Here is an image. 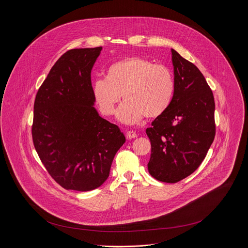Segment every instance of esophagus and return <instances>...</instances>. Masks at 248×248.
<instances>
[{
    "instance_id": "obj_1",
    "label": "esophagus",
    "mask_w": 248,
    "mask_h": 248,
    "mask_svg": "<svg viewBox=\"0 0 248 248\" xmlns=\"http://www.w3.org/2000/svg\"><path fill=\"white\" fill-rule=\"evenodd\" d=\"M138 137V135L135 133V132H133V131H128L127 133H126V138H127V140H133V139H136Z\"/></svg>"
}]
</instances>
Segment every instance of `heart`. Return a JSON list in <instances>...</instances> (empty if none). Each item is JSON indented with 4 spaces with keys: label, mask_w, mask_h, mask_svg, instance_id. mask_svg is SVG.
I'll return each mask as SVG.
<instances>
[{
    "label": "heart",
    "mask_w": 248,
    "mask_h": 248,
    "mask_svg": "<svg viewBox=\"0 0 248 248\" xmlns=\"http://www.w3.org/2000/svg\"><path fill=\"white\" fill-rule=\"evenodd\" d=\"M175 91L171 71L139 56H132L111 64L106 79H97L93 85L96 105L105 115H112L121 99L117 119L124 124L140 123L156 118L170 106Z\"/></svg>",
    "instance_id": "b5f03b06"
}]
</instances>
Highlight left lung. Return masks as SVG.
<instances>
[{"instance_id":"left-lung-1","label":"left lung","mask_w":248,"mask_h":248,"mask_svg":"<svg viewBox=\"0 0 248 248\" xmlns=\"http://www.w3.org/2000/svg\"><path fill=\"white\" fill-rule=\"evenodd\" d=\"M172 51L175 91L170 106L146 129L151 141L150 175L175 183L194 173L203 161L215 134V101L204 76L191 62Z\"/></svg>"}]
</instances>
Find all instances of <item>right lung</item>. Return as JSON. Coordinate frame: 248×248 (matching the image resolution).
Here are the masks:
<instances>
[{"instance_id":"add662e5","label":"right lung","mask_w":248,"mask_h":248,"mask_svg":"<svg viewBox=\"0 0 248 248\" xmlns=\"http://www.w3.org/2000/svg\"><path fill=\"white\" fill-rule=\"evenodd\" d=\"M101 46L64 53L38 90L32 139L52 178L67 190L100 187L126 139L94 108L91 72Z\"/></svg>"}]
</instances>
